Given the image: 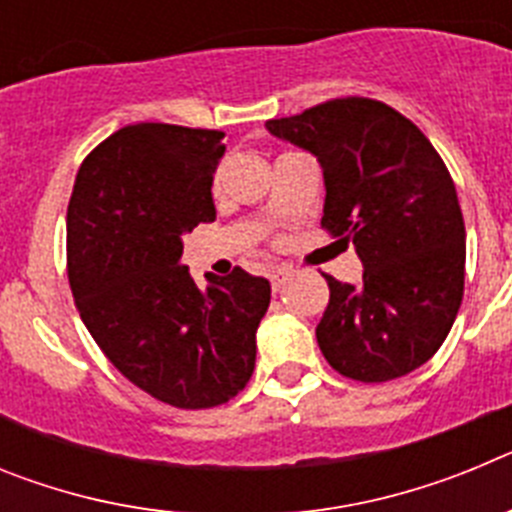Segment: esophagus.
<instances>
[{
  "mask_svg": "<svg viewBox=\"0 0 512 512\" xmlns=\"http://www.w3.org/2000/svg\"><path fill=\"white\" fill-rule=\"evenodd\" d=\"M292 274H295V271H292V266H277V269H271V274H269L271 289H274V292H279V289L284 287V282H287Z\"/></svg>",
  "mask_w": 512,
  "mask_h": 512,
  "instance_id": "obj_1",
  "label": "esophagus"
}]
</instances>
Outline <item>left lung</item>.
<instances>
[{
	"label": "left lung",
	"instance_id": "1",
	"mask_svg": "<svg viewBox=\"0 0 512 512\" xmlns=\"http://www.w3.org/2000/svg\"><path fill=\"white\" fill-rule=\"evenodd\" d=\"M266 128L318 158L320 225L364 264L356 287L325 274L320 351L356 382L405 377L441 348L464 295L467 233L449 169L418 125L377 99H330Z\"/></svg>",
	"mask_w": 512,
	"mask_h": 512
}]
</instances>
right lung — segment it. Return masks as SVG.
<instances>
[{
  "instance_id": "right-lung-1",
  "label": "right lung",
  "mask_w": 512,
  "mask_h": 512,
  "mask_svg": "<svg viewBox=\"0 0 512 512\" xmlns=\"http://www.w3.org/2000/svg\"><path fill=\"white\" fill-rule=\"evenodd\" d=\"M223 138L164 122L120 128L84 158L66 215L81 320L122 377L182 410L215 408L246 387L271 300L269 282L241 266L197 287L179 264L182 235L215 220Z\"/></svg>"
}]
</instances>
